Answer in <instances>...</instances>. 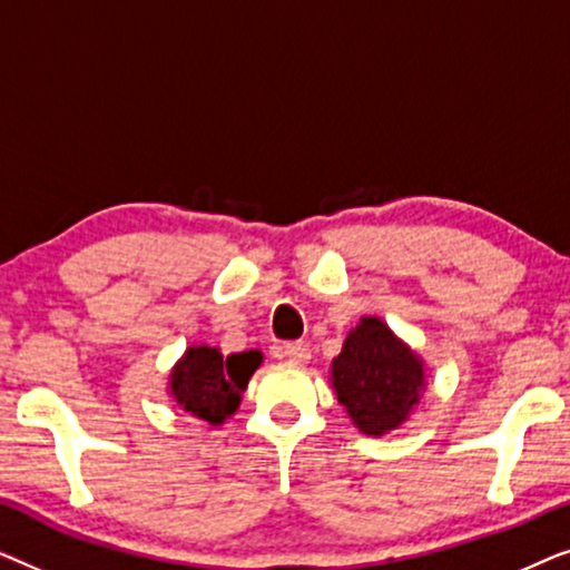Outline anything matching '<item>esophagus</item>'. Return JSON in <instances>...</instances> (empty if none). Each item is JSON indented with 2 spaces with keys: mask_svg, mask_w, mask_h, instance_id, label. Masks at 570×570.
Masks as SVG:
<instances>
[{
  "mask_svg": "<svg viewBox=\"0 0 570 570\" xmlns=\"http://www.w3.org/2000/svg\"><path fill=\"white\" fill-rule=\"evenodd\" d=\"M283 357L285 361L301 365V363H308L311 350L306 342H287V345H283Z\"/></svg>",
  "mask_w": 570,
  "mask_h": 570,
  "instance_id": "obj_1",
  "label": "esophagus"
}]
</instances>
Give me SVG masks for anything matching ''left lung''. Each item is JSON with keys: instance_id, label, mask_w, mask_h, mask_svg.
<instances>
[{"instance_id": "1", "label": "left lung", "mask_w": 570, "mask_h": 570, "mask_svg": "<svg viewBox=\"0 0 570 570\" xmlns=\"http://www.w3.org/2000/svg\"><path fill=\"white\" fill-rule=\"evenodd\" d=\"M332 384L355 425L368 435L407 417L423 386V363L379 318L365 316L332 363Z\"/></svg>"}]
</instances>
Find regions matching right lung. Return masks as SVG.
Here are the masks:
<instances>
[{"instance_id":"add662e5","label":"right lung","mask_w":570,"mask_h":570,"mask_svg":"<svg viewBox=\"0 0 570 570\" xmlns=\"http://www.w3.org/2000/svg\"><path fill=\"white\" fill-rule=\"evenodd\" d=\"M259 361L262 355L256 350L223 361V355L213 347H189L184 361L170 373L176 402L207 423H223L236 412L240 392L246 389Z\"/></svg>"}]
</instances>
